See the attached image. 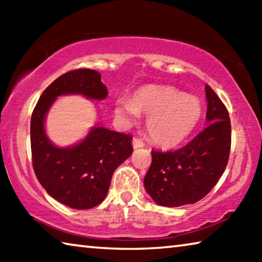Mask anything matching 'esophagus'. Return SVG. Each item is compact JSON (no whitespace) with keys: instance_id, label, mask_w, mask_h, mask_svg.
Wrapping results in <instances>:
<instances>
[{"instance_id":"obj_1","label":"esophagus","mask_w":262,"mask_h":262,"mask_svg":"<svg viewBox=\"0 0 262 262\" xmlns=\"http://www.w3.org/2000/svg\"><path fill=\"white\" fill-rule=\"evenodd\" d=\"M133 147H134V149L144 147V142L139 139V137H134V139H133Z\"/></svg>"}]
</instances>
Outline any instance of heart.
Returning <instances> with one entry per match:
<instances>
[{
  "label": "heart",
  "mask_w": 262,
  "mask_h": 262,
  "mask_svg": "<svg viewBox=\"0 0 262 262\" xmlns=\"http://www.w3.org/2000/svg\"><path fill=\"white\" fill-rule=\"evenodd\" d=\"M115 115L123 123H133L141 114L148 115L147 130L155 143L174 147L196 127L202 106L196 97L167 85H145L137 90L133 99H119Z\"/></svg>",
  "instance_id": "obj_1"
}]
</instances>
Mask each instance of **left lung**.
Wrapping results in <instances>:
<instances>
[{"label":"left lung","instance_id":"1","mask_svg":"<svg viewBox=\"0 0 262 262\" xmlns=\"http://www.w3.org/2000/svg\"><path fill=\"white\" fill-rule=\"evenodd\" d=\"M207 126L200 134L174 151H151V165L144 187L164 207L195 203L210 192L228 165L231 123L220 97L206 85Z\"/></svg>","mask_w":262,"mask_h":262}]
</instances>
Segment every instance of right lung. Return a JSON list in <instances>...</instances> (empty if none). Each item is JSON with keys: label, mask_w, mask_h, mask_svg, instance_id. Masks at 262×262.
<instances>
[{"label": "right lung", "mask_w": 262, "mask_h": 262, "mask_svg": "<svg viewBox=\"0 0 262 262\" xmlns=\"http://www.w3.org/2000/svg\"><path fill=\"white\" fill-rule=\"evenodd\" d=\"M92 69H76L57 77L39 98L31 118L32 165L39 183L53 199L74 209H90L104 200L113 172L133 152L129 134L94 127L78 144L59 148L48 140L45 118L59 96L82 95L101 100L107 88Z\"/></svg>", "instance_id": "right-lung-1"}]
</instances>
